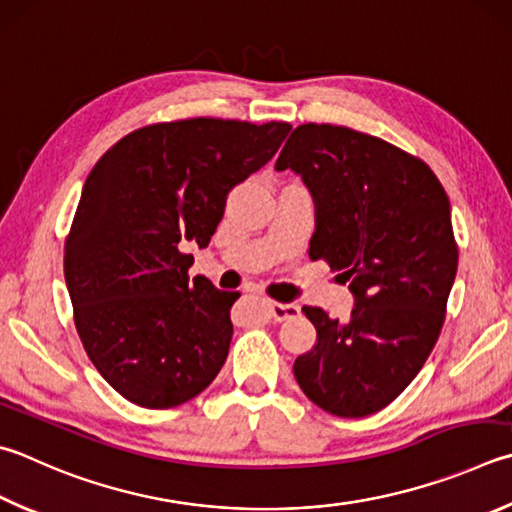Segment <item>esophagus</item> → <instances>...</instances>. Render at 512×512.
I'll use <instances>...</instances> for the list:
<instances>
[{
	"mask_svg": "<svg viewBox=\"0 0 512 512\" xmlns=\"http://www.w3.org/2000/svg\"><path fill=\"white\" fill-rule=\"evenodd\" d=\"M268 315L275 322H284V320H291V318H297L300 315V306L297 304H280V302H268Z\"/></svg>",
	"mask_w": 512,
	"mask_h": 512,
	"instance_id": "obj_1",
	"label": "esophagus"
}]
</instances>
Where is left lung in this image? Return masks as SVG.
<instances>
[{
	"label": "left lung",
	"instance_id": "1",
	"mask_svg": "<svg viewBox=\"0 0 512 512\" xmlns=\"http://www.w3.org/2000/svg\"><path fill=\"white\" fill-rule=\"evenodd\" d=\"M275 170L302 176L315 201L309 257L353 295L345 322L302 306L318 342L295 360L297 385L329 414H374L439 340L459 262L448 194L421 159L338 125L295 127Z\"/></svg>",
	"mask_w": 512,
	"mask_h": 512
}]
</instances>
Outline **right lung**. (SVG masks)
<instances>
[{"label":"right lung","mask_w":512,"mask_h":512,"mask_svg":"<svg viewBox=\"0 0 512 512\" xmlns=\"http://www.w3.org/2000/svg\"><path fill=\"white\" fill-rule=\"evenodd\" d=\"M288 123L150 125L89 172L64 244L78 336L100 376L150 410L181 405L224 367L239 293L188 277L185 241L210 244L228 192L280 150Z\"/></svg>","instance_id":"add662e5"}]
</instances>
